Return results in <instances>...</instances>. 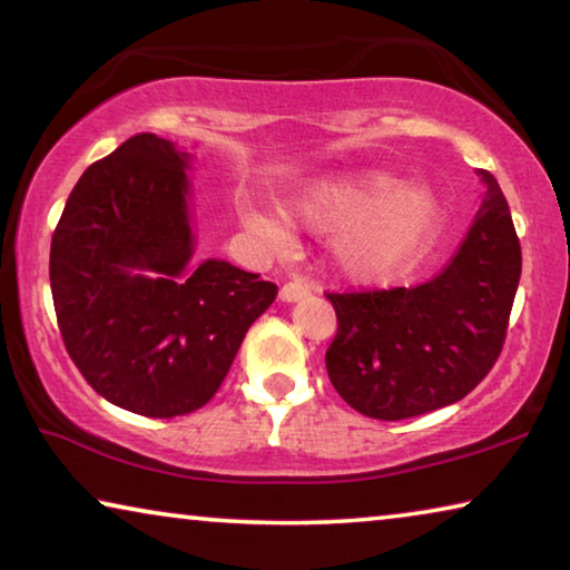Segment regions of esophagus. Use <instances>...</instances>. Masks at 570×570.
Returning <instances> with one entry per match:
<instances>
[{
    "label": "esophagus",
    "instance_id": "obj_1",
    "mask_svg": "<svg viewBox=\"0 0 570 570\" xmlns=\"http://www.w3.org/2000/svg\"><path fill=\"white\" fill-rule=\"evenodd\" d=\"M308 296V286L304 282H288L282 286V292H278V298L286 304H294V302H302V298Z\"/></svg>",
    "mask_w": 570,
    "mask_h": 570
}]
</instances>
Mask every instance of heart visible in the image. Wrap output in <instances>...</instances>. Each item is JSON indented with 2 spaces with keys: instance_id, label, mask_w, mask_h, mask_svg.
<instances>
[{
  "instance_id": "obj_1",
  "label": "heart",
  "mask_w": 570,
  "mask_h": 570,
  "mask_svg": "<svg viewBox=\"0 0 570 570\" xmlns=\"http://www.w3.org/2000/svg\"><path fill=\"white\" fill-rule=\"evenodd\" d=\"M292 216L314 230H334L330 256L344 278L382 284L430 248L445 206L428 183H404L387 168H360L314 180L292 204ZM248 226L272 240L286 238L278 218H250Z\"/></svg>"
}]
</instances>
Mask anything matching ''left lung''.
Listing matches in <instances>:
<instances>
[{
	"label": "left lung",
	"mask_w": 570,
	"mask_h": 570,
	"mask_svg": "<svg viewBox=\"0 0 570 570\" xmlns=\"http://www.w3.org/2000/svg\"><path fill=\"white\" fill-rule=\"evenodd\" d=\"M475 220L430 282L326 294L336 330L326 352L334 390L374 420H407L465 397L495 364L520 282V240L488 170Z\"/></svg>",
	"instance_id": "1"
}]
</instances>
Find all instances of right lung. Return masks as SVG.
Returning a JSON list of instances; mask_svg holds the SVG:
<instances>
[{
	"mask_svg": "<svg viewBox=\"0 0 570 570\" xmlns=\"http://www.w3.org/2000/svg\"><path fill=\"white\" fill-rule=\"evenodd\" d=\"M190 153L140 132L82 173L50 248L57 324L77 370L118 407L176 417L214 397L276 284L196 262Z\"/></svg>",
	"mask_w": 570,
	"mask_h": 570,
	"instance_id": "obj_1",
	"label": "right lung"
}]
</instances>
